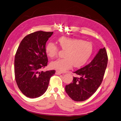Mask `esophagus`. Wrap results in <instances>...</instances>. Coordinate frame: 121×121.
<instances>
[{
  "instance_id": "esophagus-1",
  "label": "esophagus",
  "mask_w": 121,
  "mask_h": 121,
  "mask_svg": "<svg viewBox=\"0 0 121 121\" xmlns=\"http://www.w3.org/2000/svg\"><path fill=\"white\" fill-rule=\"evenodd\" d=\"M55 74L56 75H60L61 74H62V73L61 72V71H59V70H56V72H55Z\"/></svg>"
}]
</instances>
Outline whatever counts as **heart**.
Returning a JSON list of instances; mask_svg holds the SVG:
<instances>
[{"label":"heart","mask_w":121,"mask_h":121,"mask_svg":"<svg viewBox=\"0 0 121 121\" xmlns=\"http://www.w3.org/2000/svg\"><path fill=\"white\" fill-rule=\"evenodd\" d=\"M59 45L64 53V59H59L51 63V67L60 71L70 68L72 65L74 67H82L91 58L93 52V45L91 42L80 39L69 37H61L58 40ZM59 48L54 43H48L45 51L48 56L51 59L56 57Z\"/></svg>","instance_id":"heart-1"}]
</instances>
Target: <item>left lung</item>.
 <instances>
[{
  "instance_id": "8db88e82",
  "label": "left lung",
  "mask_w": 121,
  "mask_h": 121,
  "mask_svg": "<svg viewBox=\"0 0 121 121\" xmlns=\"http://www.w3.org/2000/svg\"><path fill=\"white\" fill-rule=\"evenodd\" d=\"M108 64V55L105 47L99 49L91 62L73 72L78 75L65 87L73 100L85 101L94 94L102 83Z\"/></svg>"
}]
</instances>
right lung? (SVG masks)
I'll list each match as a JSON object with an SVG mask.
<instances>
[{"label": "right lung", "instance_id": "obj_1", "mask_svg": "<svg viewBox=\"0 0 121 121\" xmlns=\"http://www.w3.org/2000/svg\"><path fill=\"white\" fill-rule=\"evenodd\" d=\"M53 32L37 31L26 35L17 49L14 59L15 78L18 87L26 96L36 98L47 91L55 70L43 72L48 58L46 43Z\"/></svg>", "mask_w": 121, "mask_h": 121}]
</instances>
